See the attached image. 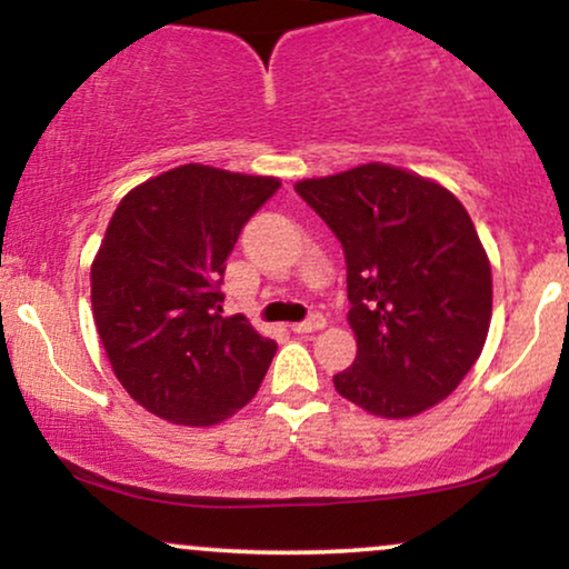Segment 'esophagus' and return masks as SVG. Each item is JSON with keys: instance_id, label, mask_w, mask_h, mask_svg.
I'll return each instance as SVG.
<instances>
[{"instance_id": "esophagus-1", "label": "esophagus", "mask_w": 569, "mask_h": 569, "mask_svg": "<svg viewBox=\"0 0 569 569\" xmlns=\"http://www.w3.org/2000/svg\"><path fill=\"white\" fill-rule=\"evenodd\" d=\"M326 326V318L321 312H310V318H305V321L293 323L291 331H297V335H310V331H318Z\"/></svg>"}]
</instances>
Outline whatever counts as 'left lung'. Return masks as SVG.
Segmentation results:
<instances>
[{
  "label": "left lung",
  "mask_w": 569,
  "mask_h": 569,
  "mask_svg": "<svg viewBox=\"0 0 569 569\" xmlns=\"http://www.w3.org/2000/svg\"><path fill=\"white\" fill-rule=\"evenodd\" d=\"M293 189L348 264L358 352L335 375L337 393L388 420L439 403L481 356L492 318V270L462 202L382 162Z\"/></svg>",
  "instance_id": "obj_1"
}]
</instances>
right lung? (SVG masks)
I'll return each mask as SVG.
<instances>
[{
	"instance_id": "add662e5",
	"label": "right lung",
	"mask_w": 569,
	"mask_h": 569,
	"mask_svg": "<svg viewBox=\"0 0 569 569\" xmlns=\"http://www.w3.org/2000/svg\"><path fill=\"white\" fill-rule=\"evenodd\" d=\"M270 176L181 166L130 189L90 267L98 337L143 409L213 426L243 409L278 345L221 316V283L246 221L278 192Z\"/></svg>"
}]
</instances>
